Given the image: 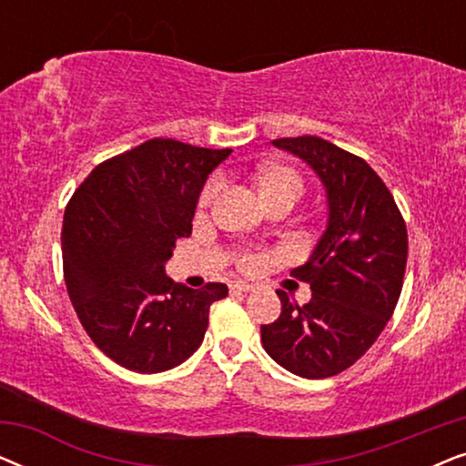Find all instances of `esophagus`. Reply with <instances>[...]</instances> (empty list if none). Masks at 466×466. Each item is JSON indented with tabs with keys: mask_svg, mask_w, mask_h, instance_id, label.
Listing matches in <instances>:
<instances>
[{
	"mask_svg": "<svg viewBox=\"0 0 466 466\" xmlns=\"http://www.w3.org/2000/svg\"><path fill=\"white\" fill-rule=\"evenodd\" d=\"M231 290L233 292H252L254 286L246 284V282H235V284H231Z\"/></svg>",
	"mask_w": 466,
	"mask_h": 466,
	"instance_id": "1",
	"label": "esophagus"
}]
</instances>
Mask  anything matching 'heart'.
I'll use <instances>...</instances> for the list:
<instances>
[{"mask_svg":"<svg viewBox=\"0 0 466 466\" xmlns=\"http://www.w3.org/2000/svg\"><path fill=\"white\" fill-rule=\"evenodd\" d=\"M218 188H220V177H212V180L206 184V188H203L199 206L206 208L208 203L214 199V195L218 193ZM258 188H260V195H263V199L267 203H271V201L279 199V197H295L297 199V197L301 195L303 184L295 169L269 167L260 174ZM260 263H263V257H258V254H252V252H248L239 258L241 269H246V271H254L257 267H260Z\"/></svg>","mask_w":466,"mask_h":466,"instance_id":"1","label":"heart"}]
</instances>
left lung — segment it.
<instances>
[{
  "label": "left lung",
  "mask_w": 466,
  "mask_h": 466,
  "mask_svg": "<svg viewBox=\"0 0 466 466\" xmlns=\"http://www.w3.org/2000/svg\"><path fill=\"white\" fill-rule=\"evenodd\" d=\"M303 158L327 188V231L308 263L290 271L309 303L278 290L282 314L260 327L265 352L286 371L322 380L346 371L390 320L403 289L407 227L394 197L365 158L316 136L273 139Z\"/></svg>",
  "instance_id": "obj_1"
}]
</instances>
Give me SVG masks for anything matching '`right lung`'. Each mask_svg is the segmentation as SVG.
I'll return each instance as SVG.
<instances>
[{"mask_svg": "<svg viewBox=\"0 0 466 466\" xmlns=\"http://www.w3.org/2000/svg\"><path fill=\"white\" fill-rule=\"evenodd\" d=\"M155 137L99 163L63 216L67 295L95 346L116 365L161 373L201 346L209 305L227 284L195 290L165 276L193 231L208 176L231 155Z\"/></svg>", "mask_w": 466, "mask_h": 466, "instance_id": "1", "label": "right lung"}]
</instances>
